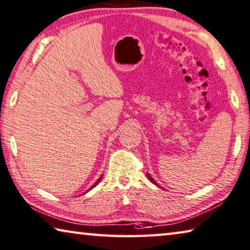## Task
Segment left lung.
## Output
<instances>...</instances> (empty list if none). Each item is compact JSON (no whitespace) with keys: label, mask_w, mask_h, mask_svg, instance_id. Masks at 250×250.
I'll return each instance as SVG.
<instances>
[{"label":"left lung","mask_w":250,"mask_h":250,"mask_svg":"<svg viewBox=\"0 0 250 250\" xmlns=\"http://www.w3.org/2000/svg\"><path fill=\"white\" fill-rule=\"evenodd\" d=\"M146 176H148V178H149V180H150V181H151V182H152V184H154V185H156V186H158V187H160V188H162L160 185H158V184H157V182L153 180V178H152L151 176H150V175H149V173H146Z\"/></svg>","instance_id":"1"}]
</instances>
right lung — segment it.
<instances>
[{
    "instance_id": "obj_1",
    "label": "right lung",
    "mask_w": 250,
    "mask_h": 250,
    "mask_svg": "<svg viewBox=\"0 0 250 250\" xmlns=\"http://www.w3.org/2000/svg\"><path fill=\"white\" fill-rule=\"evenodd\" d=\"M101 179H102V176H101V177H100V178H99V179H98V180H97V181H96V182H94V185H93V186H92V187H91V188H90V189H88V190H86V191H85V192H84V193H86V192H88V191H90V190H91V189H93V188H94V187H96V186H97V185H98V184H99V182H100V181H101Z\"/></svg>"
}]
</instances>
